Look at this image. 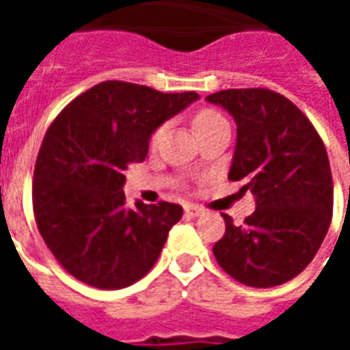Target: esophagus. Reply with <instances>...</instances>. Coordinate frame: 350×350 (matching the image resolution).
I'll use <instances>...</instances> for the list:
<instances>
[{"mask_svg": "<svg viewBox=\"0 0 350 350\" xmlns=\"http://www.w3.org/2000/svg\"><path fill=\"white\" fill-rule=\"evenodd\" d=\"M185 213H187L189 217H198L200 213H204V210H202V208H198V206H195V204H187L185 206Z\"/></svg>", "mask_w": 350, "mask_h": 350, "instance_id": "1", "label": "esophagus"}]
</instances>
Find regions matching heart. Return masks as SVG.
<instances>
[{
	"mask_svg": "<svg viewBox=\"0 0 350 350\" xmlns=\"http://www.w3.org/2000/svg\"><path fill=\"white\" fill-rule=\"evenodd\" d=\"M225 122V118L219 114V112H215V110H210V108H206V110H200L197 116H195V120H193V125H195V131H204L210 129L213 125H217V123ZM161 135H163V127L157 129L152 135V144H157L159 142Z\"/></svg>",
	"mask_w": 350,
	"mask_h": 350,
	"instance_id": "1",
	"label": "heart"
}]
</instances>
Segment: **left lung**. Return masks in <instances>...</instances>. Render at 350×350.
<instances>
[{"label": "left lung", "mask_w": 350, "mask_h": 350, "mask_svg": "<svg viewBox=\"0 0 350 350\" xmlns=\"http://www.w3.org/2000/svg\"><path fill=\"white\" fill-rule=\"evenodd\" d=\"M238 127L228 180L255 195L242 225L221 213L227 230L213 245L215 260L247 286L283 285L308 266L332 221L334 185L323 138L308 116L266 88L221 90L206 97Z\"/></svg>", "instance_id": "obj_1"}]
</instances>
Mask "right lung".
<instances>
[{
	"instance_id": "1",
	"label": "right lung",
	"mask_w": 350,
	"mask_h": 350,
	"mask_svg": "<svg viewBox=\"0 0 350 350\" xmlns=\"http://www.w3.org/2000/svg\"><path fill=\"white\" fill-rule=\"evenodd\" d=\"M197 99L195 92L107 80L52 122L35 163L31 198L42 240L72 278L123 288L152 270L183 208L140 200L129 208L123 170L146 159L161 123Z\"/></svg>"
}]
</instances>
